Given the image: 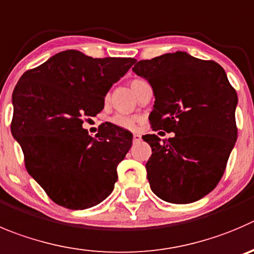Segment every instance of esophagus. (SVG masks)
<instances>
[{"mask_svg":"<svg viewBox=\"0 0 254 254\" xmlns=\"http://www.w3.org/2000/svg\"><path fill=\"white\" fill-rule=\"evenodd\" d=\"M139 141H141V134L133 133V142H139Z\"/></svg>","mask_w":254,"mask_h":254,"instance_id":"obj_1","label":"esophagus"}]
</instances>
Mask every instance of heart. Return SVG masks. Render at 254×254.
<instances>
[{
  "label": "heart",
  "mask_w": 254,
  "mask_h": 254,
  "mask_svg": "<svg viewBox=\"0 0 254 254\" xmlns=\"http://www.w3.org/2000/svg\"><path fill=\"white\" fill-rule=\"evenodd\" d=\"M143 81L141 79H133L131 82V88L132 91H136L137 87L142 83ZM137 118L136 117H129V116H123V115H117L111 120L112 125H115L116 127H120L123 129H133L137 125Z\"/></svg>",
  "instance_id": "1"
}]
</instances>
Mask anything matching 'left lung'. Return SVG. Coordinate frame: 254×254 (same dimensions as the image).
<instances>
[{"mask_svg": "<svg viewBox=\"0 0 254 254\" xmlns=\"http://www.w3.org/2000/svg\"><path fill=\"white\" fill-rule=\"evenodd\" d=\"M132 71L153 89V131L175 133L168 141L142 137L152 148L146 163L152 192L170 203L201 199L221 181L237 141L238 97L226 72L182 51L138 61Z\"/></svg>", "mask_w": 254, "mask_h": 254, "instance_id": "1", "label": "left lung"}]
</instances>
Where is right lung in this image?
<instances>
[{"mask_svg":"<svg viewBox=\"0 0 254 254\" xmlns=\"http://www.w3.org/2000/svg\"><path fill=\"white\" fill-rule=\"evenodd\" d=\"M134 61L92 59L67 50L25 72L17 82L12 136L22 148L27 172L55 203L86 209L112 193L117 166L133 136L108 123L92 138L82 123L103 110L112 84Z\"/></svg>","mask_w":254,"mask_h":254,"instance_id":"1","label":"right lung"}]
</instances>
